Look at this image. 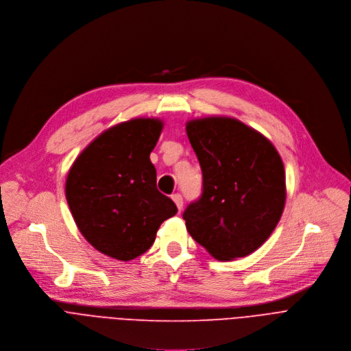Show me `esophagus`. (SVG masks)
I'll return each mask as SVG.
<instances>
[{
  "mask_svg": "<svg viewBox=\"0 0 351 351\" xmlns=\"http://www.w3.org/2000/svg\"><path fill=\"white\" fill-rule=\"evenodd\" d=\"M171 199L174 200V203H176V206L178 207V210H182V206H184V200H182V196H181L180 193H174V195L171 196Z\"/></svg>",
  "mask_w": 351,
  "mask_h": 351,
  "instance_id": "esophagus-1",
  "label": "esophagus"
}]
</instances>
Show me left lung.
<instances>
[{
    "mask_svg": "<svg viewBox=\"0 0 351 351\" xmlns=\"http://www.w3.org/2000/svg\"><path fill=\"white\" fill-rule=\"evenodd\" d=\"M186 135L203 174L202 197L182 215L189 235L221 261L253 253L284 213L281 156L261 132L228 116L192 119Z\"/></svg>",
    "mask_w": 351,
    "mask_h": 351,
    "instance_id": "left-lung-1",
    "label": "left lung"
}]
</instances>
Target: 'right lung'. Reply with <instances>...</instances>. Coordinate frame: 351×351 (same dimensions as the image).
Instances as JSON below:
<instances>
[{"label":"right lung","instance_id":"1","mask_svg":"<svg viewBox=\"0 0 351 351\" xmlns=\"http://www.w3.org/2000/svg\"><path fill=\"white\" fill-rule=\"evenodd\" d=\"M158 117H135L104 132L77 156L64 193L75 223L98 252L130 261L155 242L177 206L156 188L149 155L163 130Z\"/></svg>","mask_w":351,"mask_h":351}]
</instances>
